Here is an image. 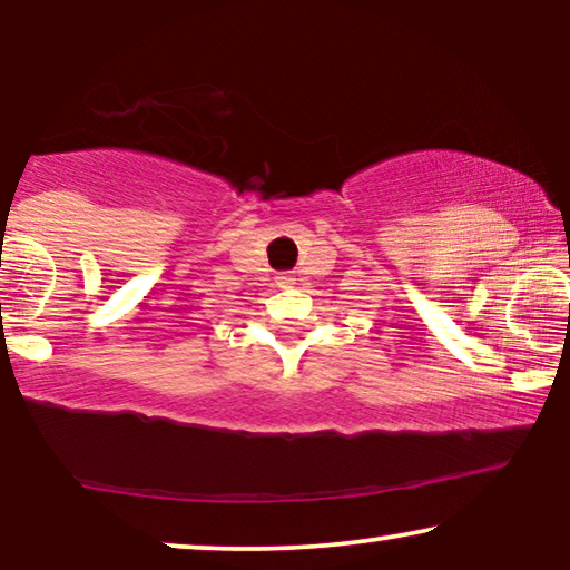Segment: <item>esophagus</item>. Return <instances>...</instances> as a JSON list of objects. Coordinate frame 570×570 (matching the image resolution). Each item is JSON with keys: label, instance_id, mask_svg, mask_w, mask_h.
Listing matches in <instances>:
<instances>
[{"label": "esophagus", "instance_id": "1", "mask_svg": "<svg viewBox=\"0 0 570 570\" xmlns=\"http://www.w3.org/2000/svg\"><path fill=\"white\" fill-rule=\"evenodd\" d=\"M277 285L279 287H291V285H295V279H293V275H279L277 277Z\"/></svg>", "mask_w": 570, "mask_h": 570}]
</instances>
